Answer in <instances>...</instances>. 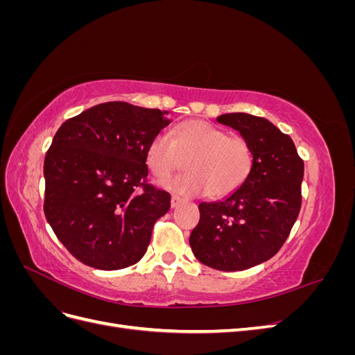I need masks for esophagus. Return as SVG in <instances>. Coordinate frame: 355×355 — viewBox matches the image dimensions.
<instances>
[{"mask_svg": "<svg viewBox=\"0 0 355 355\" xmlns=\"http://www.w3.org/2000/svg\"><path fill=\"white\" fill-rule=\"evenodd\" d=\"M182 202H184V200H182V198H180V197H178V196H173V197H171V202H170V204H171V207L175 209V207L180 206Z\"/></svg>", "mask_w": 355, "mask_h": 355, "instance_id": "34e87169", "label": "esophagus"}]
</instances>
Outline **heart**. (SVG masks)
<instances>
[{"instance_id":"obj_1","label":"heart","mask_w":355,"mask_h":355,"mask_svg":"<svg viewBox=\"0 0 355 355\" xmlns=\"http://www.w3.org/2000/svg\"><path fill=\"white\" fill-rule=\"evenodd\" d=\"M157 133L148 145V166L158 179H167L187 166L185 175L164 187L182 196L223 198L239 191L253 168V149L241 136L202 120L179 124L171 132Z\"/></svg>"}]
</instances>
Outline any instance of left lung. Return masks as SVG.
Masks as SVG:
<instances>
[{
	"label": "left lung",
	"instance_id": "left-lung-1",
	"mask_svg": "<svg viewBox=\"0 0 355 355\" xmlns=\"http://www.w3.org/2000/svg\"><path fill=\"white\" fill-rule=\"evenodd\" d=\"M250 144L253 168L245 184L222 201L201 202L189 245L197 259L219 271H243L282 249L302 204L304 159L292 137L262 116L223 114Z\"/></svg>",
	"mask_w": 355,
	"mask_h": 355
}]
</instances>
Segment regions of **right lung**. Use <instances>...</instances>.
Here are the masks:
<instances>
[{"label": "right lung", "instance_id": "obj_1", "mask_svg": "<svg viewBox=\"0 0 355 355\" xmlns=\"http://www.w3.org/2000/svg\"><path fill=\"white\" fill-rule=\"evenodd\" d=\"M167 114L106 102L69 118L53 137L44 213L84 265L123 270L146 253L154 223L170 209L168 192L146 180L148 145L170 123Z\"/></svg>", "mask_w": 355, "mask_h": 355}]
</instances>
